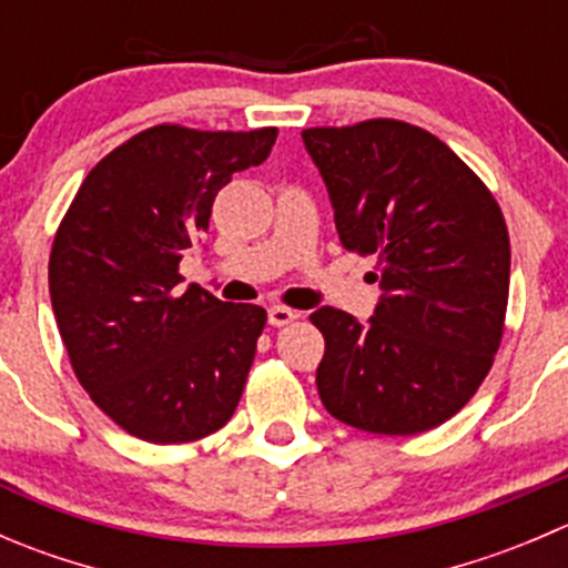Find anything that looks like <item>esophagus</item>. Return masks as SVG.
<instances>
[{
  "mask_svg": "<svg viewBox=\"0 0 568 568\" xmlns=\"http://www.w3.org/2000/svg\"><path fill=\"white\" fill-rule=\"evenodd\" d=\"M294 318H296V313L291 311V307H283V305L268 307V324L272 326H285V324H291Z\"/></svg>",
  "mask_w": 568,
  "mask_h": 568,
  "instance_id": "esophagus-1",
  "label": "esophagus"
}]
</instances>
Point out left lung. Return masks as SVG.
Segmentation results:
<instances>
[{
    "instance_id": "8db88e82",
    "label": "left lung",
    "mask_w": 568,
    "mask_h": 568,
    "mask_svg": "<svg viewBox=\"0 0 568 568\" xmlns=\"http://www.w3.org/2000/svg\"><path fill=\"white\" fill-rule=\"evenodd\" d=\"M346 250L379 255L368 321L318 307L321 404L354 428L406 437L473 398L503 337L511 277L506 220L480 178L400 120L305 129Z\"/></svg>"
}]
</instances>
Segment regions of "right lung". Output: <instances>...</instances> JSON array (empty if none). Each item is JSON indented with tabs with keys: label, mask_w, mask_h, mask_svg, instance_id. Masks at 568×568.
Instances as JSON below:
<instances>
[{
	"label": "right lung",
	"mask_w": 568,
	"mask_h": 568,
	"mask_svg": "<svg viewBox=\"0 0 568 568\" xmlns=\"http://www.w3.org/2000/svg\"><path fill=\"white\" fill-rule=\"evenodd\" d=\"M277 129L153 125L79 186L49 257L57 329L84 390L156 445L220 432L236 412L266 311L181 288L220 189L266 162Z\"/></svg>",
	"instance_id": "1"
}]
</instances>
